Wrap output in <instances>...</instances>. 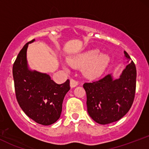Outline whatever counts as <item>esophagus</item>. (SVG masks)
Returning a JSON list of instances; mask_svg holds the SVG:
<instances>
[{
	"label": "esophagus",
	"mask_w": 149,
	"mask_h": 149,
	"mask_svg": "<svg viewBox=\"0 0 149 149\" xmlns=\"http://www.w3.org/2000/svg\"><path fill=\"white\" fill-rule=\"evenodd\" d=\"M78 85V83L76 81V80L73 79H71V80H70V86H71V88H75V87L77 86Z\"/></svg>",
	"instance_id": "obj_1"
}]
</instances>
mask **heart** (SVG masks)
<instances>
[{"mask_svg":"<svg viewBox=\"0 0 149 149\" xmlns=\"http://www.w3.org/2000/svg\"><path fill=\"white\" fill-rule=\"evenodd\" d=\"M69 64L75 67H82L83 74L87 78H95L100 76L110 62L107 54H100L97 49H90L69 59Z\"/></svg>","mask_w":149,"mask_h":149,"instance_id":"b5f03b06","label":"heart"}]
</instances>
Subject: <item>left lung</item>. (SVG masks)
Wrapping results in <instances>:
<instances>
[{
  "mask_svg": "<svg viewBox=\"0 0 149 149\" xmlns=\"http://www.w3.org/2000/svg\"><path fill=\"white\" fill-rule=\"evenodd\" d=\"M129 62L131 58L125 51ZM136 70L132 61L126 66L118 79L112 74L92 83H85L88 112L92 120L107 125L122 118L132 105L136 90Z\"/></svg>",
  "mask_w": 149,
  "mask_h": 149,
  "instance_id": "8db88e82",
  "label": "left lung"
}]
</instances>
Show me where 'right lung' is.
Returning a JSON list of instances; mask_svg holds the SVG:
<instances>
[{
	"label": "right lung",
	"mask_w": 149,
	"mask_h": 149,
	"mask_svg": "<svg viewBox=\"0 0 149 149\" xmlns=\"http://www.w3.org/2000/svg\"><path fill=\"white\" fill-rule=\"evenodd\" d=\"M27 42L18 54L13 67L15 94L26 115L37 123L49 125L60 118L62 103L70 90V81L57 84L47 73L32 71L26 59Z\"/></svg>",
	"instance_id": "obj_1"
}]
</instances>
